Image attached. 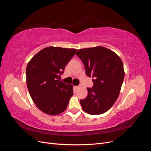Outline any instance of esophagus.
<instances>
[{
	"label": "esophagus",
	"instance_id": "esophagus-1",
	"mask_svg": "<svg viewBox=\"0 0 151 151\" xmlns=\"http://www.w3.org/2000/svg\"><path fill=\"white\" fill-rule=\"evenodd\" d=\"M80 88V86H74V88L76 89H78V88Z\"/></svg>",
	"mask_w": 151,
	"mask_h": 151
}]
</instances>
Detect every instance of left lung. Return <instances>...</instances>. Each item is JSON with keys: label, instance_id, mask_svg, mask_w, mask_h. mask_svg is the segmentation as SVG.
<instances>
[{"label": "left lung", "instance_id": "left-lung-1", "mask_svg": "<svg viewBox=\"0 0 151 151\" xmlns=\"http://www.w3.org/2000/svg\"><path fill=\"white\" fill-rule=\"evenodd\" d=\"M76 55L83 62L86 74L94 78L88 94L80 100L83 110L90 115H100L110 109L118 99L125 77L121 58L103 47L79 49Z\"/></svg>", "mask_w": 151, "mask_h": 151}]
</instances>
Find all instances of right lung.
Listing matches in <instances>:
<instances>
[{"instance_id":"add662e5","label":"right lung","mask_w":151,"mask_h":151,"mask_svg":"<svg viewBox=\"0 0 151 151\" xmlns=\"http://www.w3.org/2000/svg\"><path fill=\"white\" fill-rule=\"evenodd\" d=\"M76 49L48 47L36 53L26 67L29 94L41 111L50 115L64 111L73 95V86L58 79Z\"/></svg>"}]
</instances>
